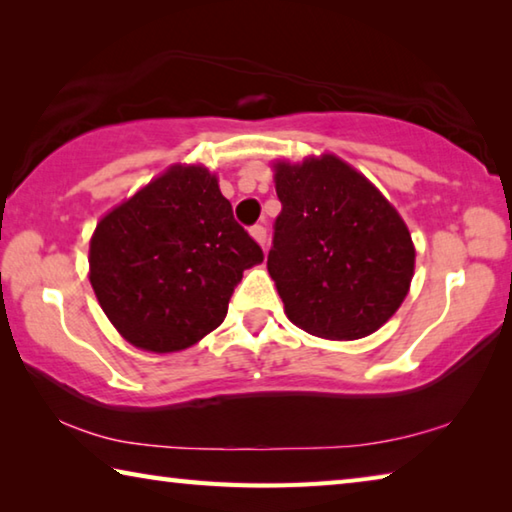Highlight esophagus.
<instances>
[{
	"label": "esophagus",
	"mask_w": 512,
	"mask_h": 512,
	"mask_svg": "<svg viewBox=\"0 0 512 512\" xmlns=\"http://www.w3.org/2000/svg\"><path fill=\"white\" fill-rule=\"evenodd\" d=\"M250 237H253L259 246L266 248V228H264V225H253V228H250Z\"/></svg>",
	"instance_id": "1"
}]
</instances>
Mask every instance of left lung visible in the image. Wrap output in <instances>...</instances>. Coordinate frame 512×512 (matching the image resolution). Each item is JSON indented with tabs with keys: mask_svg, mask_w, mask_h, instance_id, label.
Instances as JSON below:
<instances>
[{
	"mask_svg": "<svg viewBox=\"0 0 512 512\" xmlns=\"http://www.w3.org/2000/svg\"><path fill=\"white\" fill-rule=\"evenodd\" d=\"M282 212L268 275L293 325L357 341L388 323L411 289L415 246L400 212L339 155L273 162Z\"/></svg>",
	"mask_w": 512,
	"mask_h": 512,
	"instance_id": "obj_1",
	"label": "left lung"
}]
</instances>
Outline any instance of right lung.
<instances>
[{"mask_svg": "<svg viewBox=\"0 0 512 512\" xmlns=\"http://www.w3.org/2000/svg\"><path fill=\"white\" fill-rule=\"evenodd\" d=\"M90 284L103 314L144 352L192 348L223 323L246 268L264 262L203 164H171L101 216Z\"/></svg>", "mask_w": 512, "mask_h": 512, "instance_id": "obj_1", "label": "right lung"}]
</instances>
